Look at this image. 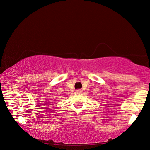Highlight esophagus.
I'll return each mask as SVG.
<instances>
[{"label": "esophagus", "instance_id": "34e87169", "mask_svg": "<svg viewBox=\"0 0 150 150\" xmlns=\"http://www.w3.org/2000/svg\"><path fill=\"white\" fill-rule=\"evenodd\" d=\"M76 93H78V94H81V93H82V90H76Z\"/></svg>", "mask_w": 150, "mask_h": 150}]
</instances>
